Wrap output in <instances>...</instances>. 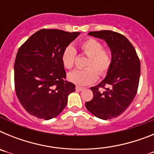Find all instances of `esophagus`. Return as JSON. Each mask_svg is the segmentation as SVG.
<instances>
[{
    "instance_id": "1",
    "label": "esophagus",
    "mask_w": 154,
    "mask_h": 154,
    "mask_svg": "<svg viewBox=\"0 0 154 154\" xmlns=\"http://www.w3.org/2000/svg\"><path fill=\"white\" fill-rule=\"evenodd\" d=\"M75 89L76 91H78V92H81V91L83 90V88H82V87H79V86H76L75 87Z\"/></svg>"
}]
</instances>
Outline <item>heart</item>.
Listing matches in <instances>:
<instances>
[{"label":"heart","mask_w":154,"mask_h":154,"mask_svg":"<svg viewBox=\"0 0 154 154\" xmlns=\"http://www.w3.org/2000/svg\"><path fill=\"white\" fill-rule=\"evenodd\" d=\"M79 47L82 52L89 56L85 63L88 68L69 73L68 75L69 81L78 85H87L97 80L98 74L101 77L106 75L112 63V54L109 50L103 48L102 42L93 38H88L82 41ZM75 58V49L72 45L67 46L62 54V62L65 69H72Z\"/></svg>","instance_id":"1"}]
</instances>
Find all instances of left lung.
Masks as SVG:
<instances>
[{
	"instance_id": "obj_1",
	"label": "left lung",
	"mask_w": 154,
	"mask_h": 154,
	"mask_svg": "<svg viewBox=\"0 0 154 154\" xmlns=\"http://www.w3.org/2000/svg\"><path fill=\"white\" fill-rule=\"evenodd\" d=\"M89 35L106 41L112 52V63L106 77L92 87L93 98L85 107L95 116L111 119L123 113L137 95L140 62L135 48L124 35L112 31H90ZM105 90L101 92L99 88Z\"/></svg>"
}]
</instances>
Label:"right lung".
I'll return each mask as SVG.
<instances>
[{
    "mask_svg": "<svg viewBox=\"0 0 154 154\" xmlns=\"http://www.w3.org/2000/svg\"><path fill=\"white\" fill-rule=\"evenodd\" d=\"M80 32L42 29L19 48L14 62V88L21 106L38 119L55 117L65 109L75 85L65 80L63 50Z\"/></svg>",
    "mask_w": 154,
    "mask_h": 154,
    "instance_id": "right-lung-1",
    "label": "right lung"
}]
</instances>
